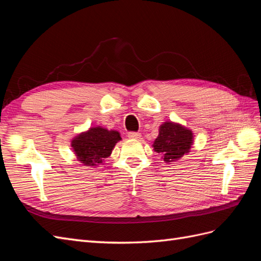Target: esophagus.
Here are the masks:
<instances>
[{"instance_id":"obj_1","label":"esophagus","mask_w":261,"mask_h":261,"mask_svg":"<svg viewBox=\"0 0 261 261\" xmlns=\"http://www.w3.org/2000/svg\"><path fill=\"white\" fill-rule=\"evenodd\" d=\"M128 137L130 138V139H139L140 137H141V135L139 133H134V132H130V133H128Z\"/></svg>"}]
</instances>
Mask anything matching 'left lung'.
<instances>
[{
    "instance_id": "1",
    "label": "left lung",
    "mask_w": 261,
    "mask_h": 261,
    "mask_svg": "<svg viewBox=\"0 0 261 261\" xmlns=\"http://www.w3.org/2000/svg\"><path fill=\"white\" fill-rule=\"evenodd\" d=\"M194 133L179 123L167 121L159 126V135L152 144L155 152L170 164L191 152L194 145Z\"/></svg>"
}]
</instances>
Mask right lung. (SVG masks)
<instances>
[{"mask_svg":"<svg viewBox=\"0 0 261 261\" xmlns=\"http://www.w3.org/2000/svg\"><path fill=\"white\" fill-rule=\"evenodd\" d=\"M120 140L122 137L117 130L94 126L77 134L70 140V147L77 160L85 167L99 168L111 155L112 150Z\"/></svg>","mask_w":261,"mask_h":261,"instance_id":"add662e5","label":"right lung"}]
</instances>
